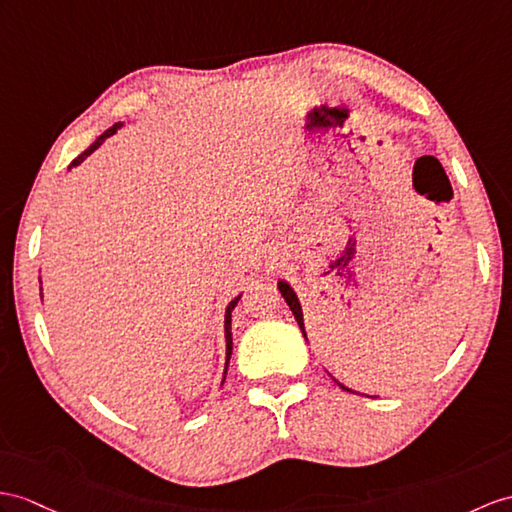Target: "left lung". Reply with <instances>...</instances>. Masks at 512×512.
<instances>
[{
    "label": "left lung",
    "instance_id": "obj_1",
    "mask_svg": "<svg viewBox=\"0 0 512 512\" xmlns=\"http://www.w3.org/2000/svg\"><path fill=\"white\" fill-rule=\"evenodd\" d=\"M278 289H280V293H282V297L286 299V304H289V308L293 310V315H295V319H297V323H299V330H302V334H304V339H306V330H304V315H302V306H299V299H297V295H295V291L291 289L289 284L286 282H278ZM336 382V380H334ZM341 386V389H345V386L341 384V382H336ZM345 391H350V393H354L352 389H345ZM369 397V395H367Z\"/></svg>",
    "mask_w": 512,
    "mask_h": 512
}]
</instances>
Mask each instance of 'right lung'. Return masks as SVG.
<instances>
[{
  "label": "right lung",
  "instance_id": "1",
  "mask_svg": "<svg viewBox=\"0 0 512 512\" xmlns=\"http://www.w3.org/2000/svg\"><path fill=\"white\" fill-rule=\"evenodd\" d=\"M119 128H121V123H115V126L108 128L102 136H97V141H95L89 149H84V152H82L76 160L71 162V167L80 165V162H82L86 156H91V154L95 152V149H97L99 145H102V143L108 139V136L115 134ZM41 297H43V293H41ZM239 299H241V295H239V297H234L232 302L228 304V308H226V371H223V373H228V363H230V356H232V310H234V306H236V304H239Z\"/></svg>",
  "mask_w": 512,
  "mask_h": 512
}]
</instances>
